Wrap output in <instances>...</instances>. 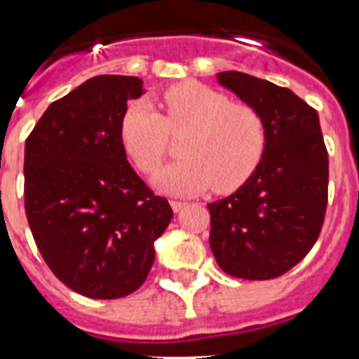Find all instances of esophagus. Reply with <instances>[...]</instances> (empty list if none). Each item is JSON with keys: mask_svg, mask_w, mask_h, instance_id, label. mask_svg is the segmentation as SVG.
Here are the masks:
<instances>
[{"mask_svg": "<svg viewBox=\"0 0 359 359\" xmlns=\"http://www.w3.org/2000/svg\"><path fill=\"white\" fill-rule=\"evenodd\" d=\"M184 201H171V208H173L175 212H179L180 208H184Z\"/></svg>", "mask_w": 359, "mask_h": 359, "instance_id": "1", "label": "esophagus"}]
</instances>
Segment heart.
Here are the masks:
<instances>
[{
  "instance_id": "obj_1",
  "label": "heart",
  "mask_w": 359,
  "mask_h": 359,
  "mask_svg": "<svg viewBox=\"0 0 359 359\" xmlns=\"http://www.w3.org/2000/svg\"><path fill=\"white\" fill-rule=\"evenodd\" d=\"M165 115L147 100L130 102L119 123L124 151L143 173H154L168 154L169 132L191 130L182 143L184 160L154 179L158 190L194 196L214 188L238 190L255 173L266 145L262 117L245 104L197 81H184L163 93Z\"/></svg>"
}]
</instances>
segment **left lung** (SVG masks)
<instances>
[{
  "mask_svg": "<svg viewBox=\"0 0 359 359\" xmlns=\"http://www.w3.org/2000/svg\"><path fill=\"white\" fill-rule=\"evenodd\" d=\"M216 78L261 115L266 145L255 173L207 205L210 250L229 276L278 278L309 253L324 224L328 152L318 114L272 81L236 70Z\"/></svg>",
  "mask_w": 359,
  "mask_h": 359,
  "instance_id": "1",
  "label": "left lung"
}]
</instances>
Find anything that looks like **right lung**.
I'll return each mask as SVG.
<instances>
[{
  "mask_svg": "<svg viewBox=\"0 0 359 359\" xmlns=\"http://www.w3.org/2000/svg\"><path fill=\"white\" fill-rule=\"evenodd\" d=\"M143 93L135 76H95L50 104L25 140V214L36 248L55 278L87 298L140 289L154 240L173 218L121 143V117Z\"/></svg>",
  "mask_w": 359,
  "mask_h": 359,
  "instance_id": "obj_1",
  "label": "right lung"
}]
</instances>
